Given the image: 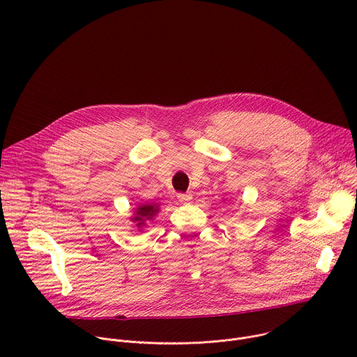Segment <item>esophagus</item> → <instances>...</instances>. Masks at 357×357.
Here are the masks:
<instances>
[{"label": "esophagus", "mask_w": 357, "mask_h": 357, "mask_svg": "<svg viewBox=\"0 0 357 357\" xmlns=\"http://www.w3.org/2000/svg\"><path fill=\"white\" fill-rule=\"evenodd\" d=\"M178 200L181 203H189L192 200V195L190 193H178Z\"/></svg>", "instance_id": "esophagus-1"}]
</instances>
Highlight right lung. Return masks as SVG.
Returning a JSON list of instances; mask_svg holds the SVG:
<instances>
[{
  "instance_id": "obj_1",
  "label": "right lung",
  "mask_w": 357,
  "mask_h": 357,
  "mask_svg": "<svg viewBox=\"0 0 357 357\" xmlns=\"http://www.w3.org/2000/svg\"><path fill=\"white\" fill-rule=\"evenodd\" d=\"M160 212L158 203H144L135 209V216L132 218V222L137 223V227H144L148 220H152L157 213Z\"/></svg>"
}]
</instances>
